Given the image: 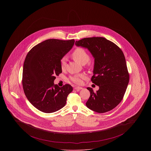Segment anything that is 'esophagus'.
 Listing matches in <instances>:
<instances>
[{
	"instance_id": "34e87169",
	"label": "esophagus",
	"mask_w": 151,
	"mask_h": 151,
	"mask_svg": "<svg viewBox=\"0 0 151 151\" xmlns=\"http://www.w3.org/2000/svg\"><path fill=\"white\" fill-rule=\"evenodd\" d=\"M83 89V88L80 87V86H76V87L74 88V89L76 90L77 91H79L80 89Z\"/></svg>"
}]
</instances>
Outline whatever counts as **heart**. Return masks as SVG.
<instances>
[{"label":"heart","instance_id":"heart-1","mask_svg":"<svg viewBox=\"0 0 151 151\" xmlns=\"http://www.w3.org/2000/svg\"><path fill=\"white\" fill-rule=\"evenodd\" d=\"M72 57L75 60L78 62L80 64L82 65H86L89 60L90 57L86 51L83 48H77L72 52ZM60 68L62 70H65L67 64V59L65 57H63L60 59ZM85 78L84 75H77L73 76L70 78L71 80L75 84H79L81 83L82 79Z\"/></svg>","mask_w":151,"mask_h":151}]
</instances>
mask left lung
<instances>
[{"label": "left lung", "mask_w": 151, "mask_h": 151, "mask_svg": "<svg viewBox=\"0 0 151 151\" xmlns=\"http://www.w3.org/2000/svg\"><path fill=\"white\" fill-rule=\"evenodd\" d=\"M76 46L87 49L94 59L92 83L99 86L86 102L89 109L99 113L115 108L122 101L129 82L126 59L121 49L104 37L84 38L75 42Z\"/></svg>", "instance_id": "left-lung-1"}]
</instances>
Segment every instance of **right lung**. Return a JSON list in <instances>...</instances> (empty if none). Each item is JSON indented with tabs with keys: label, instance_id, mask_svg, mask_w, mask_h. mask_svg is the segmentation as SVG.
Returning <instances> with one entry per match:
<instances>
[{
	"label": "right lung",
	"instance_id": "obj_1",
	"mask_svg": "<svg viewBox=\"0 0 151 151\" xmlns=\"http://www.w3.org/2000/svg\"><path fill=\"white\" fill-rule=\"evenodd\" d=\"M74 43V40H47L34 46L26 56L22 71L24 92L32 105L41 111L51 113L63 108L73 90L69 84L59 87L54 81L62 72L60 59Z\"/></svg>",
	"mask_w": 151,
	"mask_h": 151
}]
</instances>
